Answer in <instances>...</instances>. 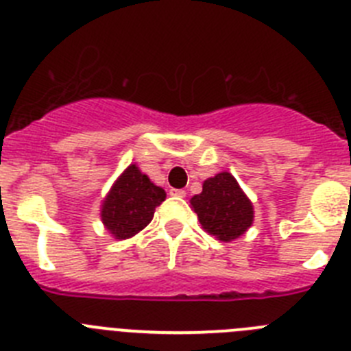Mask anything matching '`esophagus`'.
Here are the masks:
<instances>
[{
	"label": "esophagus",
	"instance_id": "esophagus-1",
	"mask_svg": "<svg viewBox=\"0 0 351 351\" xmlns=\"http://www.w3.org/2000/svg\"><path fill=\"white\" fill-rule=\"evenodd\" d=\"M170 195H172V197L184 198L186 197V191L184 190H178V188H172V190H170Z\"/></svg>",
	"mask_w": 351,
	"mask_h": 351
}]
</instances>
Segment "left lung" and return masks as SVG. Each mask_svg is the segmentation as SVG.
<instances>
[{"mask_svg": "<svg viewBox=\"0 0 351 351\" xmlns=\"http://www.w3.org/2000/svg\"><path fill=\"white\" fill-rule=\"evenodd\" d=\"M191 206L200 225L225 243L243 235L253 223V206L228 172L207 179L202 193L191 198Z\"/></svg>", "mask_w": 351, "mask_h": 351, "instance_id": "1", "label": "left lung"}]
</instances>
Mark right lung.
Here are the masks:
<instances>
[{
    "mask_svg": "<svg viewBox=\"0 0 351 351\" xmlns=\"http://www.w3.org/2000/svg\"><path fill=\"white\" fill-rule=\"evenodd\" d=\"M165 197L163 188L154 186L137 167L130 165L105 198L101 221L116 239L133 237L149 225Z\"/></svg>",
    "mask_w": 351,
    "mask_h": 351,
    "instance_id": "right-lung-1",
    "label": "right lung"
}]
</instances>
